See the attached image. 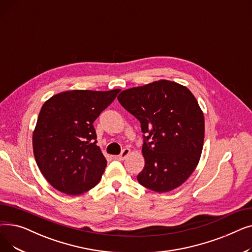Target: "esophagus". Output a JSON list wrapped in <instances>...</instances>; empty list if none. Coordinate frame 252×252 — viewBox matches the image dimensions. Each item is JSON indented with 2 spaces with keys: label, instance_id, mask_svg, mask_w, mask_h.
Returning <instances> with one entry per match:
<instances>
[{
  "label": "esophagus",
  "instance_id": "obj_1",
  "mask_svg": "<svg viewBox=\"0 0 252 252\" xmlns=\"http://www.w3.org/2000/svg\"><path fill=\"white\" fill-rule=\"evenodd\" d=\"M129 153H130V150L127 149V148H126V149H124V150L122 151L121 154H119L118 156H116V158H117L118 160H124V159H126V156H127Z\"/></svg>",
  "mask_w": 252,
  "mask_h": 252
}]
</instances>
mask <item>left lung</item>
Wrapping results in <instances>:
<instances>
[{
  "label": "left lung",
  "instance_id": "1",
  "mask_svg": "<svg viewBox=\"0 0 252 252\" xmlns=\"http://www.w3.org/2000/svg\"><path fill=\"white\" fill-rule=\"evenodd\" d=\"M117 99L144 134L138 182L158 193L180 187L199 162L204 141L203 112L190 90L161 79L125 90Z\"/></svg>",
  "mask_w": 252,
  "mask_h": 252
}]
</instances>
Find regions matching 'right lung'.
Listing matches in <instances>:
<instances>
[{
    "mask_svg": "<svg viewBox=\"0 0 252 252\" xmlns=\"http://www.w3.org/2000/svg\"><path fill=\"white\" fill-rule=\"evenodd\" d=\"M119 92L73 90L44 103L32 135L33 154L41 173L58 191L79 195L101 180L107 161L93 124Z\"/></svg>",
    "mask_w": 252,
    "mask_h": 252,
    "instance_id": "1",
    "label": "right lung"
}]
</instances>
